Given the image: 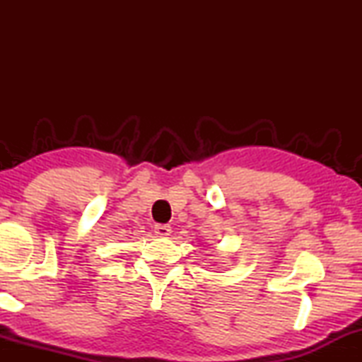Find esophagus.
Returning <instances> with one entry per match:
<instances>
[{"mask_svg":"<svg viewBox=\"0 0 362 362\" xmlns=\"http://www.w3.org/2000/svg\"><path fill=\"white\" fill-rule=\"evenodd\" d=\"M155 233L158 236H169L170 235V226L166 223H158L155 225Z\"/></svg>","mask_w":362,"mask_h":362,"instance_id":"obj_1","label":"esophagus"}]
</instances>
